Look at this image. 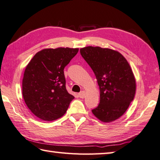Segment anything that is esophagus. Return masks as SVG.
I'll return each mask as SVG.
<instances>
[{
	"label": "esophagus",
	"mask_w": 160,
	"mask_h": 160,
	"mask_svg": "<svg viewBox=\"0 0 160 160\" xmlns=\"http://www.w3.org/2000/svg\"><path fill=\"white\" fill-rule=\"evenodd\" d=\"M78 96H79V97L80 98H84L86 96V92H85V91H81L80 93H78Z\"/></svg>",
	"instance_id": "1"
}]
</instances>
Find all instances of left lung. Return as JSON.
<instances>
[{
  "label": "left lung",
  "instance_id": "1",
  "mask_svg": "<svg viewBox=\"0 0 160 160\" xmlns=\"http://www.w3.org/2000/svg\"><path fill=\"white\" fill-rule=\"evenodd\" d=\"M80 52L92 69L100 88V104L92 113L104 122L117 120L135 96L136 83L130 65L120 53L113 49L89 46Z\"/></svg>",
  "mask_w": 160,
  "mask_h": 160
}]
</instances>
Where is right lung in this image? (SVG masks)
Listing matches in <instances>:
<instances>
[{"label": "right lung", "mask_w": 160, "mask_h": 160, "mask_svg": "<svg viewBox=\"0 0 160 160\" xmlns=\"http://www.w3.org/2000/svg\"><path fill=\"white\" fill-rule=\"evenodd\" d=\"M78 48L45 49L29 62L22 79V96L36 117L52 121L66 113L74 97L68 93L64 69L78 52Z\"/></svg>", "instance_id": "add662e5"}]
</instances>
